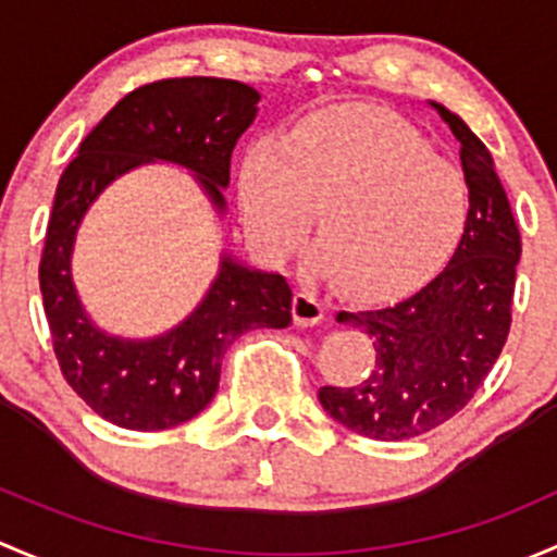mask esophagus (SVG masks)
<instances>
[{
	"instance_id": "obj_1",
	"label": "esophagus",
	"mask_w": 557,
	"mask_h": 557,
	"mask_svg": "<svg viewBox=\"0 0 557 557\" xmlns=\"http://www.w3.org/2000/svg\"><path fill=\"white\" fill-rule=\"evenodd\" d=\"M292 317L297 326H313L324 319V302L311 292H297L295 302H292Z\"/></svg>"
}]
</instances>
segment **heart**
I'll use <instances>...</instances> for the list:
<instances>
[{
    "label": "heart",
    "instance_id": "1",
    "mask_svg": "<svg viewBox=\"0 0 557 557\" xmlns=\"http://www.w3.org/2000/svg\"><path fill=\"white\" fill-rule=\"evenodd\" d=\"M238 198L246 231L273 262L300 249L319 214V271L362 300L437 276L472 222L467 176L375 107L321 109L251 145Z\"/></svg>",
    "mask_w": 557,
    "mask_h": 557
}]
</instances>
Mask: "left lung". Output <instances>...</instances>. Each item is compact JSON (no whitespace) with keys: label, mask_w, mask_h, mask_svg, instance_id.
<instances>
[{"label":"left lung","mask_w":557,"mask_h":557,"mask_svg":"<svg viewBox=\"0 0 557 557\" xmlns=\"http://www.w3.org/2000/svg\"><path fill=\"white\" fill-rule=\"evenodd\" d=\"M461 141L472 222L448 268L388 308L337 313L372 337L375 364L357 386H321L319 403L337 423L383 443L443 426L483 386L512 324L520 231L488 147L458 114L434 104Z\"/></svg>","instance_id":"left-lung-1"}]
</instances>
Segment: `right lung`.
I'll use <instances>...</instances> for the list:
<instances>
[{"instance_id":"right-lung-1","label":"right lung","mask_w":557,"mask_h":557,"mask_svg":"<svg viewBox=\"0 0 557 557\" xmlns=\"http://www.w3.org/2000/svg\"><path fill=\"white\" fill-rule=\"evenodd\" d=\"M260 94L225 77H176L131 90L79 145L55 187L39 257V289L61 375L77 397L114 426L160 432L198 416L220 386L225 351L251 330L292 324V289L222 257L206 300L169 335L117 341L96 330L74 292L69 257L79 220L112 180L147 160H171L198 174L216 209L231 182L238 136L251 125Z\"/></svg>"}]
</instances>
